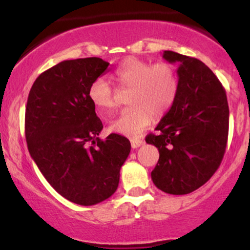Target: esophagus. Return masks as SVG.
I'll return each instance as SVG.
<instances>
[{
  "label": "esophagus",
  "mask_w": 250,
  "mask_h": 250,
  "mask_svg": "<svg viewBox=\"0 0 250 250\" xmlns=\"http://www.w3.org/2000/svg\"><path fill=\"white\" fill-rule=\"evenodd\" d=\"M130 143L133 148H139L143 145V141L141 139H130Z\"/></svg>",
  "instance_id": "1"
}]
</instances>
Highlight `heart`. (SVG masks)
<instances>
[{"instance_id":"heart-1","label":"heart","mask_w":250,"mask_h":250,"mask_svg":"<svg viewBox=\"0 0 250 250\" xmlns=\"http://www.w3.org/2000/svg\"><path fill=\"white\" fill-rule=\"evenodd\" d=\"M115 79L121 87L130 88V105L109 125V129L127 136H137L155 117H162L173 107L179 91L176 71L165 62L151 63L130 57L116 68ZM88 96L100 113L115 108V89L104 77H97L89 85Z\"/></svg>"}]
</instances>
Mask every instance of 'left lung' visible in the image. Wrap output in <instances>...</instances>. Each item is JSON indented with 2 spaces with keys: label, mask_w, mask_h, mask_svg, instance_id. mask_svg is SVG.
Returning a JSON list of instances; mask_svg holds the SVG:
<instances>
[{
  "label": "left lung",
  "mask_w": 250,
  "mask_h": 250,
  "mask_svg": "<svg viewBox=\"0 0 250 250\" xmlns=\"http://www.w3.org/2000/svg\"><path fill=\"white\" fill-rule=\"evenodd\" d=\"M163 59L179 65V91L155 128L157 134L146 137L160 153L151 180L165 193L185 195L220 167L228 140V101L219 79L200 60L170 50L163 51Z\"/></svg>",
  "instance_id": "8db88e82"
}]
</instances>
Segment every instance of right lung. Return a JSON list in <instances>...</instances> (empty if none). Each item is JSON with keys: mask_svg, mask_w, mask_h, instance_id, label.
Masks as SVG:
<instances>
[{"mask_svg": "<svg viewBox=\"0 0 250 250\" xmlns=\"http://www.w3.org/2000/svg\"><path fill=\"white\" fill-rule=\"evenodd\" d=\"M108 65L100 57L62 61L37 77L28 96L30 156L51 187L76 205H96L115 193L130 153L127 137L100 139L103 125L88 96Z\"/></svg>", "mask_w": 250, "mask_h": 250, "instance_id": "right-lung-1", "label": "right lung"}]
</instances>
